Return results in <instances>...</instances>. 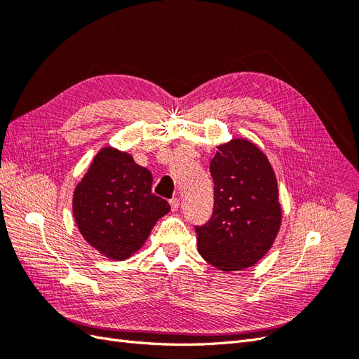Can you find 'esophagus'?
I'll list each match as a JSON object with an SVG mask.
<instances>
[{
    "label": "esophagus",
    "mask_w": 359,
    "mask_h": 359,
    "mask_svg": "<svg viewBox=\"0 0 359 359\" xmlns=\"http://www.w3.org/2000/svg\"><path fill=\"white\" fill-rule=\"evenodd\" d=\"M169 203H170V206H172V210H173V211H177V210L180 208V199H178V198H173V199H170V201H169Z\"/></svg>",
    "instance_id": "1"
}]
</instances>
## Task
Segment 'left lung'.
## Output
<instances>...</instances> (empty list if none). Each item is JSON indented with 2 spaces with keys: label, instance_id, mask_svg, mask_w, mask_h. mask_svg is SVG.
<instances>
[{
  "label": "left lung",
  "instance_id": "1",
  "mask_svg": "<svg viewBox=\"0 0 359 359\" xmlns=\"http://www.w3.org/2000/svg\"><path fill=\"white\" fill-rule=\"evenodd\" d=\"M214 208L194 226L201 256L222 271L253 266L273 245L281 208L274 170L266 156L244 139L219 147L211 160Z\"/></svg>",
  "mask_w": 359,
  "mask_h": 359
}]
</instances>
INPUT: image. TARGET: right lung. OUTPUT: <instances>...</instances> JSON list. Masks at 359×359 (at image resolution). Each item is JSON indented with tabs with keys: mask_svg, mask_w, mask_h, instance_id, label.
<instances>
[{
	"mask_svg": "<svg viewBox=\"0 0 359 359\" xmlns=\"http://www.w3.org/2000/svg\"><path fill=\"white\" fill-rule=\"evenodd\" d=\"M151 187L153 173L147 168L127 153L103 148L74 190L73 215L82 236L111 259L132 256L170 211Z\"/></svg>",
	"mask_w": 359,
	"mask_h": 359,
	"instance_id": "add662e5",
	"label": "right lung"
}]
</instances>
